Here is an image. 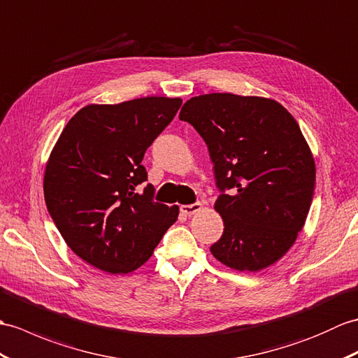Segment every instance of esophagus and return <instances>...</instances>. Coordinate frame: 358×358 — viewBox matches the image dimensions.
I'll use <instances>...</instances> for the list:
<instances>
[{
  "label": "esophagus",
  "instance_id": "obj_1",
  "mask_svg": "<svg viewBox=\"0 0 358 358\" xmlns=\"http://www.w3.org/2000/svg\"><path fill=\"white\" fill-rule=\"evenodd\" d=\"M203 209V204L201 203H194V204H185V206H181L180 207V210H181V213H185V215H194V213H196V212H199Z\"/></svg>",
  "mask_w": 358,
  "mask_h": 358
}]
</instances>
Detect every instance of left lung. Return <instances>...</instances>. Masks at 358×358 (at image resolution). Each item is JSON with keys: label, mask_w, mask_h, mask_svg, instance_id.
Here are the masks:
<instances>
[{"label": "left lung", "mask_w": 358, "mask_h": 358, "mask_svg": "<svg viewBox=\"0 0 358 358\" xmlns=\"http://www.w3.org/2000/svg\"><path fill=\"white\" fill-rule=\"evenodd\" d=\"M209 148L224 231L210 252L227 267L259 271L284 256L302 230L315 164L297 122L273 99L212 93L180 111Z\"/></svg>", "instance_id": "left-lung-1"}]
</instances>
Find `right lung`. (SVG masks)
<instances>
[{"label": "right lung", "instance_id": "1", "mask_svg": "<svg viewBox=\"0 0 358 358\" xmlns=\"http://www.w3.org/2000/svg\"><path fill=\"white\" fill-rule=\"evenodd\" d=\"M180 97L91 103L61 132L44 173V198L64 241L80 259L111 273H131L152 256L178 206L154 201L141 164L146 149L176 117Z\"/></svg>", "mask_w": 358, "mask_h": 358}]
</instances>
